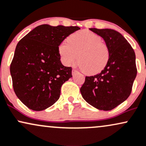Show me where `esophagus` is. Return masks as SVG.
I'll list each match as a JSON object with an SVG mask.
<instances>
[{
	"label": "esophagus",
	"mask_w": 146,
	"mask_h": 146,
	"mask_svg": "<svg viewBox=\"0 0 146 146\" xmlns=\"http://www.w3.org/2000/svg\"><path fill=\"white\" fill-rule=\"evenodd\" d=\"M77 72H77L76 70H74H74H72V75H73V76H74V75L76 74Z\"/></svg>",
	"instance_id": "34e87169"
}]
</instances>
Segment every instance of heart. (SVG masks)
Segmentation results:
<instances>
[{"instance_id":"1","label":"heart","mask_w":146,"mask_h":146,"mask_svg":"<svg viewBox=\"0 0 146 146\" xmlns=\"http://www.w3.org/2000/svg\"><path fill=\"white\" fill-rule=\"evenodd\" d=\"M102 41L100 36L89 31L73 34L59 46L63 63L66 66H72L78 58L80 68L85 73H99L109 58V48Z\"/></svg>"}]
</instances>
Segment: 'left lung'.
<instances>
[{"label": "left lung", "mask_w": 146, "mask_h": 146, "mask_svg": "<svg viewBox=\"0 0 146 146\" xmlns=\"http://www.w3.org/2000/svg\"><path fill=\"white\" fill-rule=\"evenodd\" d=\"M102 37L109 50V61L100 74L85 77L80 87L84 100L99 110L110 111L131 93L137 76L135 53L121 34L110 29H90Z\"/></svg>", "instance_id": "obj_1"}]
</instances>
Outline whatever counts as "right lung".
<instances>
[{
  "label": "right lung",
  "mask_w": 146,
  "mask_h": 146,
  "mask_svg": "<svg viewBox=\"0 0 146 146\" xmlns=\"http://www.w3.org/2000/svg\"><path fill=\"white\" fill-rule=\"evenodd\" d=\"M79 29L39 25L18 43L10 73L15 94L30 109L44 110L59 100L61 86L72 77V68L61 62L59 46Z\"/></svg>",
  "instance_id": "obj_1"
}]
</instances>
